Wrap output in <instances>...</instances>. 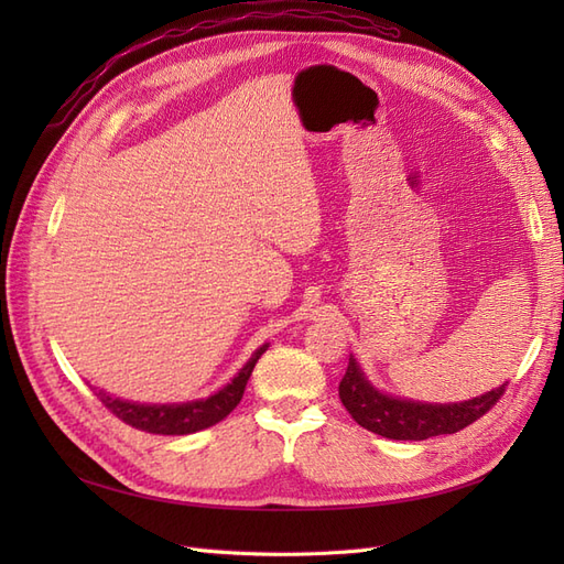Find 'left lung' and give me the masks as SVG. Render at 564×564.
Segmentation results:
<instances>
[{"label":"left lung","mask_w":564,"mask_h":564,"mask_svg":"<svg viewBox=\"0 0 564 564\" xmlns=\"http://www.w3.org/2000/svg\"><path fill=\"white\" fill-rule=\"evenodd\" d=\"M506 386L508 383L466 402L423 404L377 390L365 379L355 357H350L344 379L338 383V398L348 414L371 433L390 440H429L464 431L466 425L485 416L501 400Z\"/></svg>","instance_id":"left-lung-1"}]
</instances>
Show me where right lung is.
<instances>
[{"label":"right lung","mask_w":564,"mask_h":564,"mask_svg":"<svg viewBox=\"0 0 564 564\" xmlns=\"http://www.w3.org/2000/svg\"><path fill=\"white\" fill-rule=\"evenodd\" d=\"M265 350H268V344L249 357V362L226 388H220L207 400H195V402H183V404H139V402L112 398L104 390H98L96 395L117 419L129 423L131 429H139L152 435H191V433L209 429V425L218 421H224L232 409L240 404L251 371Z\"/></svg>","instance_id":"right-lung-1"}]
</instances>
